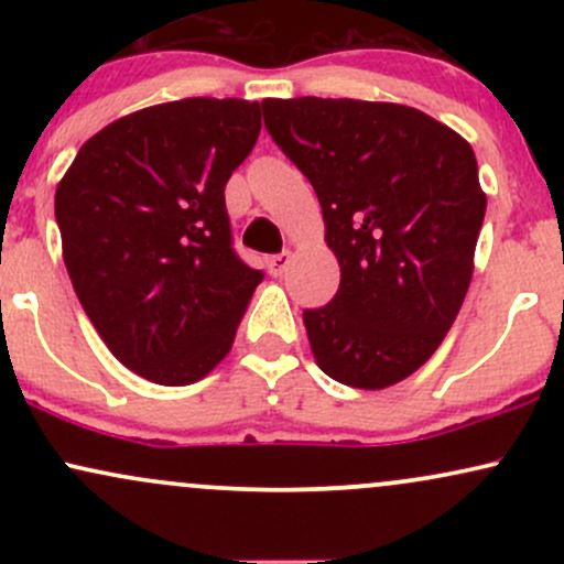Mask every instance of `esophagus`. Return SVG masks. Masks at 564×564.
<instances>
[{"label": "esophagus", "instance_id": "1", "mask_svg": "<svg viewBox=\"0 0 564 564\" xmlns=\"http://www.w3.org/2000/svg\"><path fill=\"white\" fill-rule=\"evenodd\" d=\"M289 264H291V251H281V254H273V257H270V260H268L270 275L281 278V275L289 270Z\"/></svg>", "mask_w": 564, "mask_h": 564}]
</instances>
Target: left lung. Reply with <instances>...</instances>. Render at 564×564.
I'll list each match as a JSON object with an SVG mask.
<instances>
[{
	"mask_svg": "<svg viewBox=\"0 0 564 564\" xmlns=\"http://www.w3.org/2000/svg\"><path fill=\"white\" fill-rule=\"evenodd\" d=\"M264 127L321 200L339 291L304 310L321 371L384 390L422 368L467 296L485 193L462 134L416 108L262 100Z\"/></svg>",
	"mask_w": 564,
	"mask_h": 564,
	"instance_id": "obj_1",
	"label": "left lung"
}]
</instances>
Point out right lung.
I'll return each mask as SVG.
<instances>
[{
  "label": "right lung",
  "instance_id": "right-lung-1",
  "mask_svg": "<svg viewBox=\"0 0 564 564\" xmlns=\"http://www.w3.org/2000/svg\"><path fill=\"white\" fill-rule=\"evenodd\" d=\"M260 129V102H161L100 129L57 185L76 296L142 379L193 384L230 352L264 273L232 249L225 185Z\"/></svg>",
  "mask_w": 564,
  "mask_h": 564
}]
</instances>
